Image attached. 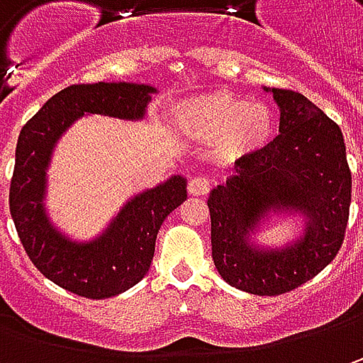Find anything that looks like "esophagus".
I'll list each match as a JSON object with an SVG mask.
<instances>
[{"label":"esophagus","instance_id":"34e87169","mask_svg":"<svg viewBox=\"0 0 363 363\" xmlns=\"http://www.w3.org/2000/svg\"><path fill=\"white\" fill-rule=\"evenodd\" d=\"M210 188H212V184H210L206 177H202V175L191 177L188 184V191L191 196H206V194L210 191Z\"/></svg>","mask_w":363,"mask_h":363}]
</instances>
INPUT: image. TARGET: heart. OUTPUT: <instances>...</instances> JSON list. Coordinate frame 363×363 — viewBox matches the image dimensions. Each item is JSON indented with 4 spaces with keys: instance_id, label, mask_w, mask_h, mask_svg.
I'll use <instances>...</instances> for the list:
<instances>
[{
    "instance_id": "1",
    "label": "heart",
    "mask_w": 363,
    "mask_h": 363,
    "mask_svg": "<svg viewBox=\"0 0 363 363\" xmlns=\"http://www.w3.org/2000/svg\"><path fill=\"white\" fill-rule=\"evenodd\" d=\"M177 129L196 141H216L218 155L238 161L260 153L274 137L277 119L271 106L230 91L191 96L175 106Z\"/></svg>"
}]
</instances>
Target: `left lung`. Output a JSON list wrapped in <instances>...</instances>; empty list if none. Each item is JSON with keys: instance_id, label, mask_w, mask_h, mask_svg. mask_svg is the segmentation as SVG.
<instances>
[{"instance_id": "obj_1", "label": "left lung", "mask_w": 363, "mask_h": 363, "mask_svg": "<svg viewBox=\"0 0 363 363\" xmlns=\"http://www.w3.org/2000/svg\"><path fill=\"white\" fill-rule=\"evenodd\" d=\"M271 92L279 137L234 163L210 191L212 258L220 277L252 295H283L323 271L340 252L352 202V172L342 129L303 94ZM301 216L303 232L283 247L252 240L272 216Z\"/></svg>"}]
</instances>
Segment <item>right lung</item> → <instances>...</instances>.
Returning a JSON list of instances; mask_svg holds the SVG:
<instances>
[{"instance_id":"1","label":"right lung","mask_w":363,"mask_h":363,"mask_svg":"<svg viewBox=\"0 0 363 363\" xmlns=\"http://www.w3.org/2000/svg\"><path fill=\"white\" fill-rule=\"evenodd\" d=\"M155 92V86L137 82L72 84L48 99L18 137L9 186V212L18 236L38 271L80 297H115L145 277L157 232L188 198V182L184 175H172L160 186L139 191L99 236L78 242L58 230L46 212L54 147L84 115L141 121Z\"/></svg>"}]
</instances>
